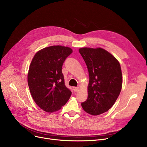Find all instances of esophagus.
Segmentation results:
<instances>
[{
    "mask_svg": "<svg viewBox=\"0 0 147 147\" xmlns=\"http://www.w3.org/2000/svg\"><path fill=\"white\" fill-rule=\"evenodd\" d=\"M73 89H74V92H78L80 89H79V87H74V88H73Z\"/></svg>",
    "mask_w": 147,
    "mask_h": 147,
    "instance_id": "obj_1",
    "label": "esophagus"
}]
</instances>
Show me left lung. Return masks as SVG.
<instances>
[{
  "label": "left lung",
  "instance_id": "obj_1",
  "mask_svg": "<svg viewBox=\"0 0 147 147\" xmlns=\"http://www.w3.org/2000/svg\"><path fill=\"white\" fill-rule=\"evenodd\" d=\"M79 51L89 76L88 99L82 107L90 115L101 114L111 109L120 95L123 83L120 64L101 48H81Z\"/></svg>",
  "mask_w": 147,
  "mask_h": 147
}]
</instances>
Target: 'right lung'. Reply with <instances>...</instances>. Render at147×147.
<instances>
[{
  "label": "right lung",
  "instance_id": "1",
  "mask_svg": "<svg viewBox=\"0 0 147 147\" xmlns=\"http://www.w3.org/2000/svg\"><path fill=\"white\" fill-rule=\"evenodd\" d=\"M71 48L51 46L36 53L29 67L27 81L30 94L43 111L53 113L64 105L71 95L65 85L62 66Z\"/></svg>",
  "mask_w": 147,
  "mask_h": 147
}]
</instances>
